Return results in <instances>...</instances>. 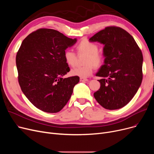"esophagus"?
<instances>
[{"instance_id": "obj_1", "label": "esophagus", "mask_w": 154, "mask_h": 154, "mask_svg": "<svg viewBox=\"0 0 154 154\" xmlns=\"http://www.w3.org/2000/svg\"><path fill=\"white\" fill-rule=\"evenodd\" d=\"M87 80H88V79H85V78H82V77L80 78V82H85V81H87Z\"/></svg>"}]
</instances>
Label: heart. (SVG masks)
Listing matches in <instances>:
<instances>
[{
  "label": "heart",
  "mask_w": 154,
  "mask_h": 154,
  "mask_svg": "<svg viewBox=\"0 0 154 154\" xmlns=\"http://www.w3.org/2000/svg\"><path fill=\"white\" fill-rule=\"evenodd\" d=\"M76 48L79 54H87L84 60V63L86 65L73 69L71 70L72 75L87 78L92 74L94 66L99 68L103 65L104 57L102 54L98 52L99 46L97 44L91 42L87 39H84L76 45ZM63 57L69 66L71 67L75 66L77 61V56L72 50L67 49L65 51Z\"/></svg>",
  "instance_id": "1"
}]
</instances>
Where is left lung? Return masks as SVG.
<instances>
[{"mask_svg":"<svg viewBox=\"0 0 154 154\" xmlns=\"http://www.w3.org/2000/svg\"><path fill=\"white\" fill-rule=\"evenodd\" d=\"M104 45V64L96 74L100 87L94 94L103 108L116 110L130 102L140 87L143 55L133 37L124 29L110 26L90 38Z\"/></svg>","mask_w":154,"mask_h":154,"instance_id":"obj_1","label":"left lung"}]
</instances>
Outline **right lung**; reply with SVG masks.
Here are the masks:
<instances>
[{
    "label": "right lung",
    "instance_id": "obj_1",
    "mask_svg": "<svg viewBox=\"0 0 154 154\" xmlns=\"http://www.w3.org/2000/svg\"><path fill=\"white\" fill-rule=\"evenodd\" d=\"M60 32L40 29L23 40L16 55L21 90L37 109L48 113L60 111L69 100L79 77L62 78L70 71L64 52L74 45Z\"/></svg>",
    "mask_w": 154,
    "mask_h": 154
}]
</instances>
